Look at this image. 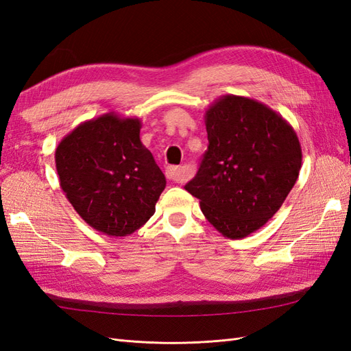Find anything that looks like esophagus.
Instances as JSON below:
<instances>
[{
    "label": "esophagus",
    "mask_w": 351,
    "mask_h": 351,
    "mask_svg": "<svg viewBox=\"0 0 351 351\" xmlns=\"http://www.w3.org/2000/svg\"><path fill=\"white\" fill-rule=\"evenodd\" d=\"M165 176L168 180H171V182H176V183H184L189 178L187 171L182 167H168L165 169Z\"/></svg>",
    "instance_id": "esophagus-1"
}]
</instances>
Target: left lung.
Instances as JSON below:
<instances>
[{"mask_svg": "<svg viewBox=\"0 0 351 351\" xmlns=\"http://www.w3.org/2000/svg\"><path fill=\"white\" fill-rule=\"evenodd\" d=\"M209 146L186 184L227 239H244L277 214L302 168L293 125L268 105L222 95L205 110Z\"/></svg>", "mask_w": 351, "mask_h": 351, "instance_id": "obj_1", "label": "left lung"}]
</instances>
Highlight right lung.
Returning <instances> with one entry per match:
<instances>
[{
	"mask_svg": "<svg viewBox=\"0 0 351 351\" xmlns=\"http://www.w3.org/2000/svg\"><path fill=\"white\" fill-rule=\"evenodd\" d=\"M137 117L105 112L80 123L56 147L60 187L88 226L125 237L145 226L167 180L141 141Z\"/></svg>",
	"mask_w": 351,
	"mask_h": 351,
	"instance_id": "obj_1",
	"label": "right lung"
}]
</instances>
